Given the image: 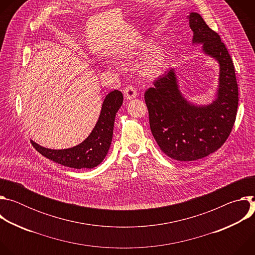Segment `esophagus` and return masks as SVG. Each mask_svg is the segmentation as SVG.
Masks as SVG:
<instances>
[{"label":"esophagus","instance_id":"obj_1","mask_svg":"<svg viewBox=\"0 0 255 255\" xmlns=\"http://www.w3.org/2000/svg\"><path fill=\"white\" fill-rule=\"evenodd\" d=\"M136 96H137V91H136V89L133 86H127L124 89V97H125V99L131 100V99L136 98Z\"/></svg>","mask_w":255,"mask_h":255}]
</instances>
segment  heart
Returning <instances> with one entry per match:
<instances>
[{"label": "heart", "instance_id": "heart-1", "mask_svg": "<svg viewBox=\"0 0 255 255\" xmlns=\"http://www.w3.org/2000/svg\"><path fill=\"white\" fill-rule=\"evenodd\" d=\"M162 65V57L159 53H154L148 56L144 62L143 72L146 76H153L160 69Z\"/></svg>", "mask_w": 255, "mask_h": 255}]
</instances>
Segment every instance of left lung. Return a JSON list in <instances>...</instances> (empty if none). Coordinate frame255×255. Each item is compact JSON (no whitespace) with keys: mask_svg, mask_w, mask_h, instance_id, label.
Wrapping results in <instances>:
<instances>
[{"mask_svg":"<svg viewBox=\"0 0 255 255\" xmlns=\"http://www.w3.org/2000/svg\"><path fill=\"white\" fill-rule=\"evenodd\" d=\"M189 22L193 43H202L203 51L219 62L217 98L206 106L188 102L178 89L173 68L144 94L155 141L167 156L178 161L201 159L219 149L232 131L238 107L234 64L225 44L200 14L191 13Z\"/></svg>","mask_w":255,"mask_h":255,"instance_id":"obj_1","label":"left lung"}]
</instances>
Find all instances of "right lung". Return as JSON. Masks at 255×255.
I'll return each mask as SVG.
<instances>
[{
	"label": "right lung",
	"instance_id": "right-lung-1",
	"mask_svg": "<svg viewBox=\"0 0 255 255\" xmlns=\"http://www.w3.org/2000/svg\"><path fill=\"white\" fill-rule=\"evenodd\" d=\"M123 104V95L114 90L102 105L99 120L91 134L77 146L67 149H49L31 140L33 147L46 158L71 168H93L106 157L112 142L116 113Z\"/></svg>",
	"mask_w": 255,
	"mask_h": 255
}]
</instances>
